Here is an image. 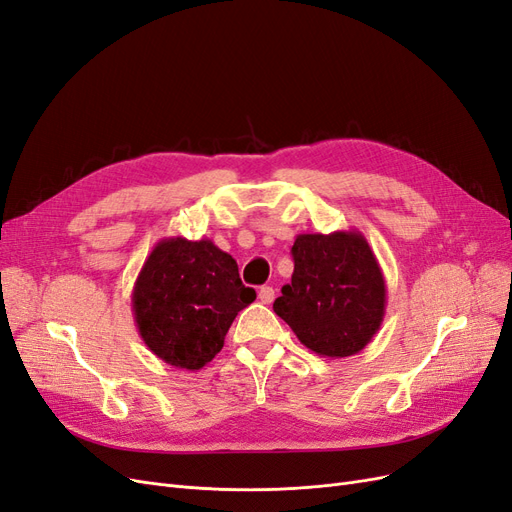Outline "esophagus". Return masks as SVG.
I'll return each instance as SVG.
<instances>
[{"label":"esophagus","instance_id":"obj_1","mask_svg":"<svg viewBox=\"0 0 512 512\" xmlns=\"http://www.w3.org/2000/svg\"><path fill=\"white\" fill-rule=\"evenodd\" d=\"M258 299H260V303H265V305L273 303V299H275V290H273L271 286H262V288L258 290Z\"/></svg>","mask_w":512,"mask_h":512}]
</instances>
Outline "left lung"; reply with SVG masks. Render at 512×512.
I'll return each instance as SVG.
<instances>
[{
    "mask_svg": "<svg viewBox=\"0 0 512 512\" xmlns=\"http://www.w3.org/2000/svg\"><path fill=\"white\" fill-rule=\"evenodd\" d=\"M292 282L273 303L299 342L327 359L361 352L386 312V282L359 230L297 235Z\"/></svg>",
    "mask_w": 512,
    "mask_h": 512,
    "instance_id": "left-lung-1",
    "label": "left lung"
}]
</instances>
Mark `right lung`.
Masks as SVG:
<instances>
[{
    "label": "right lung",
    "mask_w": 512,
    "mask_h": 512,
    "mask_svg": "<svg viewBox=\"0 0 512 512\" xmlns=\"http://www.w3.org/2000/svg\"><path fill=\"white\" fill-rule=\"evenodd\" d=\"M254 299L237 260L211 239L164 237L136 277L132 312L138 335L158 359L196 371L222 350L232 320Z\"/></svg>",
    "instance_id": "add662e5"
}]
</instances>
